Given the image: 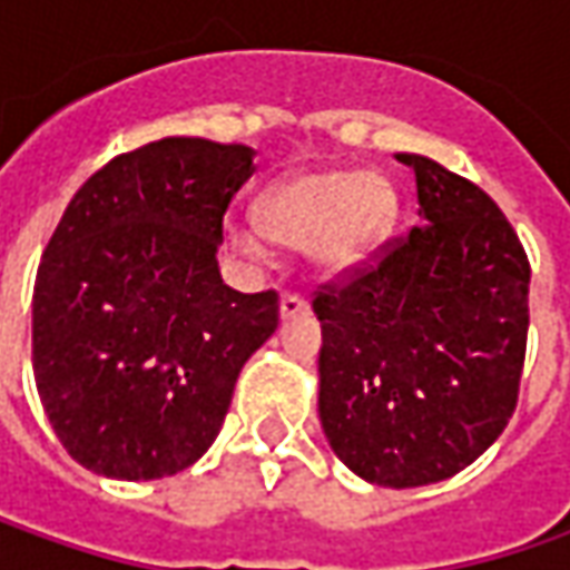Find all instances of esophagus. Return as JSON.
Listing matches in <instances>:
<instances>
[{"label":"esophagus","instance_id":"esophagus-1","mask_svg":"<svg viewBox=\"0 0 570 570\" xmlns=\"http://www.w3.org/2000/svg\"><path fill=\"white\" fill-rule=\"evenodd\" d=\"M278 311H282V317H301V314H307V301L297 295V292H285L282 301H278Z\"/></svg>","mask_w":570,"mask_h":570}]
</instances>
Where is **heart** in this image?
Here are the masks:
<instances>
[{
  "instance_id": "1",
  "label": "heart",
  "mask_w": 570,
  "mask_h": 570,
  "mask_svg": "<svg viewBox=\"0 0 570 570\" xmlns=\"http://www.w3.org/2000/svg\"><path fill=\"white\" fill-rule=\"evenodd\" d=\"M256 225H228L234 250L266 259L273 237L285 247H307L323 273L362 266L396 222V189L377 170H304L269 187L256 203Z\"/></svg>"
}]
</instances>
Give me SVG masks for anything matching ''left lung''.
<instances>
[{"instance_id": "left-lung-1", "label": "left lung", "mask_w": 570, "mask_h": 570, "mask_svg": "<svg viewBox=\"0 0 570 570\" xmlns=\"http://www.w3.org/2000/svg\"><path fill=\"white\" fill-rule=\"evenodd\" d=\"M396 161L415 170L422 225L314 292L320 422L348 470L415 489L470 466L511 422L530 259L485 189L425 155Z\"/></svg>"}]
</instances>
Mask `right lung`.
Masks as SVG:
<instances>
[{
    "label": "right lung",
    "mask_w": 570,
    "mask_h": 570,
    "mask_svg": "<svg viewBox=\"0 0 570 570\" xmlns=\"http://www.w3.org/2000/svg\"><path fill=\"white\" fill-rule=\"evenodd\" d=\"M253 148L170 136L117 155L62 212L33 282V381L69 456L165 479L218 438L278 295L222 282V222Z\"/></svg>",
    "instance_id": "obj_1"
}]
</instances>
